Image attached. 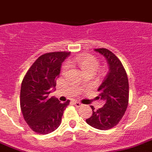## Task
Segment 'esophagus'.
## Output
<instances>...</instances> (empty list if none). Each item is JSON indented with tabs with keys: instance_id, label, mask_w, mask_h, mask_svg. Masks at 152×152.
<instances>
[{
	"instance_id": "obj_1",
	"label": "esophagus",
	"mask_w": 152,
	"mask_h": 152,
	"mask_svg": "<svg viewBox=\"0 0 152 152\" xmlns=\"http://www.w3.org/2000/svg\"><path fill=\"white\" fill-rule=\"evenodd\" d=\"M74 104H75V105L77 106V107H82V106H83L82 104L80 103V102H77V101L74 102Z\"/></svg>"
}]
</instances>
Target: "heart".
I'll return each mask as SVG.
<instances>
[{"label": "heart", "instance_id": "1", "mask_svg": "<svg viewBox=\"0 0 152 152\" xmlns=\"http://www.w3.org/2000/svg\"><path fill=\"white\" fill-rule=\"evenodd\" d=\"M73 62L76 64L77 67L85 74L88 72H93L96 71L98 67V60L96 57L90 54L87 55H78L73 60ZM67 69V66L63 67V71L65 72Z\"/></svg>", "mask_w": 152, "mask_h": 152}]
</instances>
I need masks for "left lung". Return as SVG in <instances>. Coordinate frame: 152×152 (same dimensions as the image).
Segmentation results:
<instances>
[{
	"instance_id": "8db88e82",
	"label": "left lung",
	"mask_w": 152,
	"mask_h": 152,
	"mask_svg": "<svg viewBox=\"0 0 152 152\" xmlns=\"http://www.w3.org/2000/svg\"><path fill=\"white\" fill-rule=\"evenodd\" d=\"M103 55L107 60L109 71L98 88V98L105 102L104 105L95 111L86 122L99 130H108L118 124L127 110L129 98V85L127 73L122 63L118 57L106 48L94 50Z\"/></svg>"
}]
</instances>
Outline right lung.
<instances>
[{
  "instance_id": "add662e5",
  "label": "right lung",
  "mask_w": 152,
  "mask_h": 152,
  "mask_svg": "<svg viewBox=\"0 0 152 152\" xmlns=\"http://www.w3.org/2000/svg\"><path fill=\"white\" fill-rule=\"evenodd\" d=\"M70 52L44 54L31 66L21 83L20 104L23 117L31 130L40 134L54 132L61 123L67 100L61 103L49 94L56 86L62 62Z\"/></svg>"
}]
</instances>
